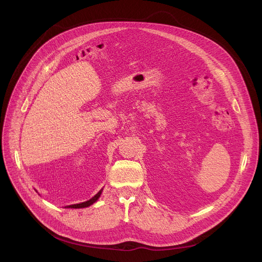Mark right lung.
I'll return each mask as SVG.
<instances>
[{"mask_svg":"<svg viewBox=\"0 0 262 262\" xmlns=\"http://www.w3.org/2000/svg\"><path fill=\"white\" fill-rule=\"evenodd\" d=\"M100 194H101V191H99L93 198H91L90 200H88V201H86V202H82V203H79V204L68 205V206H66V207H67V208H68V207H69V208H84V207H88V206L92 205V204L99 198Z\"/></svg>","mask_w":262,"mask_h":262,"instance_id":"obj_1","label":"right lung"}]
</instances>
